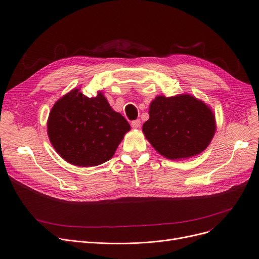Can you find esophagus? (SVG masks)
Wrapping results in <instances>:
<instances>
[{"label": "esophagus", "mask_w": 259, "mask_h": 259, "mask_svg": "<svg viewBox=\"0 0 259 259\" xmlns=\"http://www.w3.org/2000/svg\"><path fill=\"white\" fill-rule=\"evenodd\" d=\"M131 126H132V128H134V129L140 128V127H141V119H135V120L131 121Z\"/></svg>", "instance_id": "esophagus-1"}]
</instances>
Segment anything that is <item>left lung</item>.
<instances>
[{"label":"left lung","instance_id":"obj_1","mask_svg":"<svg viewBox=\"0 0 259 259\" xmlns=\"http://www.w3.org/2000/svg\"><path fill=\"white\" fill-rule=\"evenodd\" d=\"M143 125L146 139L169 159H183L201 153L216 130L211 108L190 94L156 97Z\"/></svg>","mask_w":259,"mask_h":259}]
</instances>
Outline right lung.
I'll return each mask as SVG.
<instances>
[{
	"mask_svg": "<svg viewBox=\"0 0 259 259\" xmlns=\"http://www.w3.org/2000/svg\"><path fill=\"white\" fill-rule=\"evenodd\" d=\"M129 130V122L102 92L88 98L76 88L53 105L47 120L53 148L77 167L99 166L110 159Z\"/></svg>",
	"mask_w": 259,
	"mask_h": 259,
	"instance_id": "add662e5",
	"label": "right lung"
}]
</instances>
